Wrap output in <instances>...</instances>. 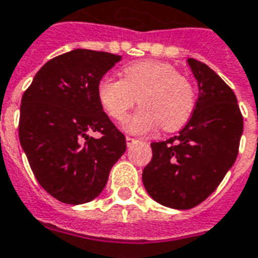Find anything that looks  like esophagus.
Segmentation results:
<instances>
[{"instance_id": "1", "label": "esophagus", "mask_w": 258, "mask_h": 258, "mask_svg": "<svg viewBox=\"0 0 258 258\" xmlns=\"http://www.w3.org/2000/svg\"><path fill=\"white\" fill-rule=\"evenodd\" d=\"M135 141H137V140H134V138H131V137H127V138H125V142H127V146H131V145H133V144H134Z\"/></svg>"}]
</instances>
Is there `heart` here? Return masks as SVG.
Listing matches in <instances>:
<instances>
[{
    "label": "heart",
    "instance_id": "obj_1",
    "mask_svg": "<svg viewBox=\"0 0 258 258\" xmlns=\"http://www.w3.org/2000/svg\"><path fill=\"white\" fill-rule=\"evenodd\" d=\"M123 80L105 76L99 80L96 95L103 110L121 121L140 101L142 106L125 121L131 134H146L162 125L175 131L188 123L196 103L189 80L177 73L173 64L159 60H140L121 70Z\"/></svg>",
    "mask_w": 258,
    "mask_h": 258
}]
</instances>
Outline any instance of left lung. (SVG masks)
<instances>
[{
	"label": "left lung",
	"mask_w": 258,
	"mask_h": 258,
	"mask_svg": "<svg viewBox=\"0 0 258 258\" xmlns=\"http://www.w3.org/2000/svg\"><path fill=\"white\" fill-rule=\"evenodd\" d=\"M199 96L192 117L178 134L152 142L142 181L157 203L188 210L207 199L232 167L243 133L233 91L207 64L188 59Z\"/></svg>",
	"instance_id": "left-lung-1"
}]
</instances>
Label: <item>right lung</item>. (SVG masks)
<instances>
[{
    "label": "right lung",
    "instance_id": "right-lung-1",
    "mask_svg": "<svg viewBox=\"0 0 258 258\" xmlns=\"http://www.w3.org/2000/svg\"><path fill=\"white\" fill-rule=\"evenodd\" d=\"M120 60L77 48L48 60L22 96L20 145L37 181L62 203L95 199L125 152V137L96 95L99 80ZM92 131L101 138L90 137Z\"/></svg>",
    "mask_w": 258,
    "mask_h": 258
}]
</instances>
